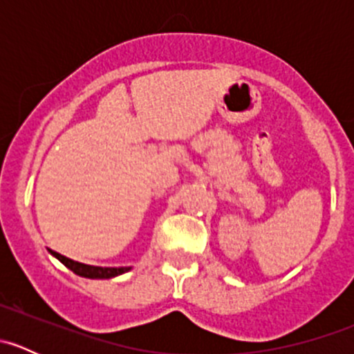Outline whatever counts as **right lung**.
Here are the masks:
<instances>
[{
	"label": "right lung",
	"mask_w": 354,
	"mask_h": 354,
	"mask_svg": "<svg viewBox=\"0 0 354 354\" xmlns=\"http://www.w3.org/2000/svg\"><path fill=\"white\" fill-rule=\"evenodd\" d=\"M53 257L59 260L63 266H66L68 269L73 270L77 276L82 277H88V279H111V277H116L120 274L128 272L131 267H95V266H87V263L82 262H75V260L68 259V257L62 255V253L55 252V250H49Z\"/></svg>",
	"instance_id": "obj_1"
}]
</instances>
